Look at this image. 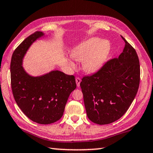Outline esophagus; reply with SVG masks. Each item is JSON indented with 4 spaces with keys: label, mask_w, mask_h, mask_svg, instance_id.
I'll use <instances>...</instances> for the list:
<instances>
[{
    "label": "esophagus",
    "mask_w": 153,
    "mask_h": 153,
    "mask_svg": "<svg viewBox=\"0 0 153 153\" xmlns=\"http://www.w3.org/2000/svg\"><path fill=\"white\" fill-rule=\"evenodd\" d=\"M81 79L79 78V77H76V85L77 87H79L80 86V83H81Z\"/></svg>",
    "instance_id": "34e87169"
}]
</instances>
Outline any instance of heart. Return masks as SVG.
I'll list each match as a JSON object with an SVG mask.
<instances>
[{"label": "heart", "instance_id": "heart-1", "mask_svg": "<svg viewBox=\"0 0 153 153\" xmlns=\"http://www.w3.org/2000/svg\"><path fill=\"white\" fill-rule=\"evenodd\" d=\"M109 42L98 38H91L77 45L71 53L75 61L82 62V69L88 74L97 72L102 67L110 52ZM70 65L75 68V64L69 61Z\"/></svg>", "mask_w": 153, "mask_h": 153}]
</instances>
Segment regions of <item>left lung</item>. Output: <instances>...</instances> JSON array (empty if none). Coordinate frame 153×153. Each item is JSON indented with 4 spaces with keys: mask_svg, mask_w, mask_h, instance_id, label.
I'll return each mask as SVG.
<instances>
[{
    "mask_svg": "<svg viewBox=\"0 0 153 153\" xmlns=\"http://www.w3.org/2000/svg\"><path fill=\"white\" fill-rule=\"evenodd\" d=\"M122 39L125 47L118 58L108 61L95 74L84 76L80 83L88 119L99 125L109 124L120 119L138 91V56L135 50Z\"/></svg>",
    "mask_w": 153,
    "mask_h": 153,
    "instance_id": "8db88e82",
    "label": "left lung"
}]
</instances>
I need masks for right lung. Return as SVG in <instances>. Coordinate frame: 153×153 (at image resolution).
Masks as SVG:
<instances>
[{
  "mask_svg": "<svg viewBox=\"0 0 153 153\" xmlns=\"http://www.w3.org/2000/svg\"><path fill=\"white\" fill-rule=\"evenodd\" d=\"M44 36L42 32H34L14 50L10 64L11 85L15 101L22 112L34 122L50 124L63 116L68 97L76 85L73 75L59 70L33 76L23 68V59L29 48Z\"/></svg>",
  "mask_w": 153,
  "mask_h": 153,
  "instance_id": "obj_1",
  "label": "right lung"
}]
</instances>
